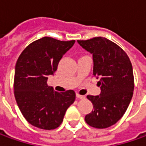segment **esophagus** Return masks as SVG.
<instances>
[{"instance_id": "34e87169", "label": "esophagus", "mask_w": 146, "mask_h": 146, "mask_svg": "<svg viewBox=\"0 0 146 146\" xmlns=\"http://www.w3.org/2000/svg\"><path fill=\"white\" fill-rule=\"evenodd\" d=\"M76 98H79V99H84V98H85V96H84V95H80L79 93H76Z\"/></svg>"}]
</instances>
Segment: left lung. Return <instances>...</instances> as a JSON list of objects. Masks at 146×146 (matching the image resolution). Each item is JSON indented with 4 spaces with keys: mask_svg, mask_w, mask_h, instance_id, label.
Listing matches in <instances>:
<instances>
[{
    "mask_svg": "<svg viewBox=\"0 0 146 146\" xmlns=\"http://www.w3.org/2000/svg\"><path fill=\"white\" fill-rule=\"evenodd\" d=\"M78 44L93 55V76L100 78L98 96L88 95L93 110L85 115L89 126L106 128L114 125L126 112L134 90L132 66L126 53L114 42L104 37Z\"/></svg>",
    "mask_w": 146,
    "mask_h": 146,
    "instance_id": "8db88e82",
    "label": "left lung"
}]
</instances>
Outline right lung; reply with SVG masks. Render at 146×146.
Listing matches in <instances>:
<instances>
[{
	"instance_id": "add662e5",
	"label": "right lung",
	"mask_w": 146,
	"mask_h": 146,
	"mask_svg": "<svg viewBox=\"0 0 146 146\" xmlns=\"http://www.w3.org/2000/svg\"><path fill=\"white\" fill-rule=\"evenodd\" d=\"M75 40L61 41L43 37L29 44L15 66L14 96L20 111L32 126L55 129L63 121L67 108L76 100V93H58L47 85L62 56Z\"/></svg>"
}]
</instances>
